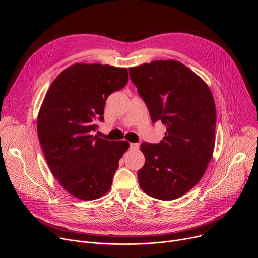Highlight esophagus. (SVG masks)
Returning <instances> with one entry per match:
<instances>
[{
  "instance_id": "1",
  "label": "esophagus",
  "mask_w": 258,
  "mask_h": 258,
  "mask_svg": "<svg viewBox=\"0 0 258 258\" xmlns=\"http://www.w3.org/2000/svg\"><path fill=\"white\" fill-rule=\"evenodd\" d=\"M140 148V145L138 143H131L130 144V149L131 150H138Z\"/></svg>"
}]
</instances>
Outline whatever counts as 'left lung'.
<instances>
[{"label":"left lung","instance_id":"left-lung-1","mask_svg":"<svg viewBox=\"0 0 258 258\" xmlns=\"http://www.w3.org/2000/svg\"><path fill=\"white\" fill-rule=\"evenodd\" d=\"M128 70L152 122L161 120L166 125L158 144H141L145 164L138 171L140 187L156 199H176L201 179L212 157L213 96L200 77L175 60L153 61Z\"/></svg>","mask_w":258,"mask_h":258}]
</instances>
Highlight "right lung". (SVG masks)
Instances as JSON below:
<instances>
[{
  "instance_id": "add662e5",
  "label": "right lung",
  "mask_w": 258,
  "mask_h": 258,
  "mask_svg": "<svg viewBox=\"0 0 258 258\" xmlns=\"http://www.w3.org/2000/svg\"><path fill=\"white\" fill-rule=\"evenodd\" d=\"M126 68L98 63L71 65L49 88L38 116V136L47 163L60 185L81 200L106 194L128 149L126 141L91 135L104 120L110 94L125 87Z\"/></svg>"
}]
</instances>
